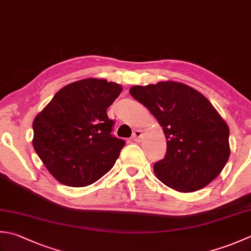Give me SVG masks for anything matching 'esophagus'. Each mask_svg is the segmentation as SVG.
Listing matches in <instances>:
<instances>
[{"instance_id": "34e87169", "label": "esophagus", "mask_w": 251, "mask_h": 251, "mask_svg": "<svg viewBox=\"0 0 251 251\" xmlns=\"http://www.w3.org/2000/svg\"><path fill=\"white\" fill-rule=\"evenodd\" d=\"M142 137V130L141 129H136L132 134V139L135 141H139Z\"/></svg>"}]
</instances>
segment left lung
Instances as JSON below:
<instances>
[{"mask_svg": "<svg viewBox=\"0 0 251 251\" xmlns=\"http://www.w3.org/2000/svg\"><path fill=\"white\" fill-rule=\"evenodd\" d=\"M129 93L163 127L164 159L155 176L181 193L203 188L222 172L229 158V128L203 95L181 82L132 86Z\"/></svg>", "mask_w": 251, "mask_h": 251, "instance_id": "left-lung-1", "label": "left lung"}]
</instances>
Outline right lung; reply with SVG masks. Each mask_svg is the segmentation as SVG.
<instances>
[{
    "mask_svg": "<svg viewBox=\"0 0 251 251\" xmlns=\"http://www.w3.org/2000/svg\"><path fill=\"white\" fill-rule=\"evenodd\" d=\"M123 88L87 78L55 93L36 116L32 146L54 178L70 187H85L109 172L125 146L112 136L114 121L106 109Z\"/></svg>",
    "mask_w": 251,
    "mask_h": 251,
    "instance_id": "add662e5",
    "label": "right lung"
}]
</instances>
